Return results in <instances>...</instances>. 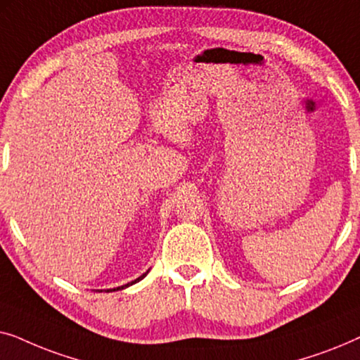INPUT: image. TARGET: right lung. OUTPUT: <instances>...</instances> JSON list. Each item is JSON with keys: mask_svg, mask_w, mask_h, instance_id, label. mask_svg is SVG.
I'll list each match as a JSON object with an SVG mask.
<instances>
[{"mask_svg": "<svg viewBox=\"0 0 360 360\" xmlns=\"http://www.w3.org/2000/svg\"><path fill=\"white\" fill-rule=\"evenodd\" d=\"M146 275H147V272L144 274V275H141V277L139 278H137V280H134V282H131V283H127V285H122V287H117V288H112V290H108V292H115V290H122V288H126V287H129V285H132V283H136V282H139V280H142V278H144L146 277Z\"/></svg>", "mask_w": 360, "mask_h": 360, "instance_id": "right-lung-1", "label": "right lung"}]
</instances>
